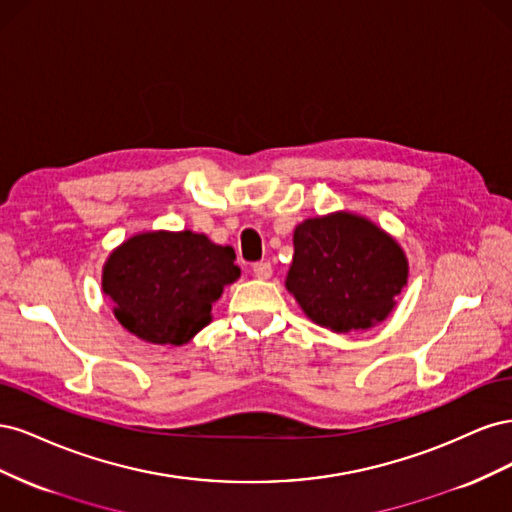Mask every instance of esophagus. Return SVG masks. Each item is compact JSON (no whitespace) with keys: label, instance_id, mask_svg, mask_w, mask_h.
Masks as SVG:
<instances>
[{"label":"esophagus","instance_id":"obj_1","mask_svg":"<svg viewBox=\"0 0 512 512\" xmlns=\"http://www.w3.org/2000/svg\"><path fill=\"white\" fill-rule=\"evenodd\" d=\"M252 271H254V275L258 277V280H269L271 273H273V267H271V262L260 260V262H256V265L252 267Z\"/></svg>","mask_w":512,"mask_h":512}]
</instances>
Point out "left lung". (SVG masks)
<instances>
[{
  "mask_svg": "<svg viewBox=\"0 0 512 512\" xmlns=\"http://www.w3.org/2000/svg\"><path fill=\"white\" fill-rule=\"evenodd\" d=\"M286 288L307 318L335 333L363 331L393 312L408 260L382 228L354 213L309 218L294 228Z\"/></svg>",
  "mask_w": 512,
  "mask_h": 512,
  "instance_id": "obj_1",
  "label": "left lung"
}]
</instances>
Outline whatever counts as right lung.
Returning <instances> with one entry per match:
<instances>
[{
	"instance_id": "right-lung-1",
	"label": "right lung",
	"mask_w": 512,
	"mask_h": 512,
	"mask_svg": "<svg viewBox=\"0 0 512 512\" xmlns=\"http://www.w3.org/2000/svg\"><path fill=\"white\" fill-rule=\"evenodd\" d=\"M230 245L192 230L143 232L108 256L102 290L123 329L149 344L181 346L211 322V305L241 275Z\"/></svg>"
}]
</instances>
